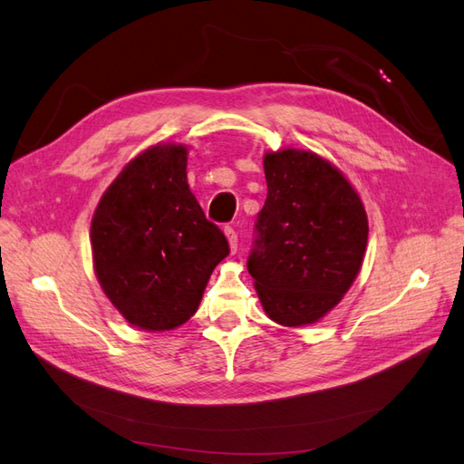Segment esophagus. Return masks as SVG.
Listing matches in <instances>:
<instances>
[{
  "instance_id": "obj_1",
  "label": "esophagus",
  "mask_w": 464,
  "mask_h": 464,
  "mask_svg": "<svg viewBox=\"0 0 464 464\" xmlns=\"http://www.w3.org/2000/svg\"><path fill=\"white\" fill-rule=\"evenodd\" d=\"M224 234H227V240H228V246H230V254H236V249H237V234L234 232V228H227V230H224Z\"/></svg>"
}]
</instances>
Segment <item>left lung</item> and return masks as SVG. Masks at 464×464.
<instances>
[{
    "label": "left lung",
    "mask_w": 464,
    "mask_h": 464,
    "mask_svg": "<svg viewBox=\"0 0 464 464\" xmlns=\"http://www.w3.org/2000/svg\"><path fill=\"white\" fill-rule=\"evenodd\" d=\"M266 199L247 271L263 310L283 327L325 317L354 285L368 215L346 176L314 150L263 154Z\"/></svg>",
    "instance_id": "8db88e82"
}]
</instances>
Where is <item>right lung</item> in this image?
<instances>
[{
	"label": "right lung",
	"instance_id": "obj_1",
	"mask_svg": "<svg viewBox=\"0 0 464 464\" xmlns=\"http://www.w3.org/2000/svg\"><path fill=\"white\" fill-rule=\"evenodd\" d=\"M184 143H157L121 168L91 222L92 266L106 298L133 327L172 331L198 312L228 256L188 184Z\"/></svg>",
	"mask_w": 464,
	"mask_h": 464
}]
</instances>
